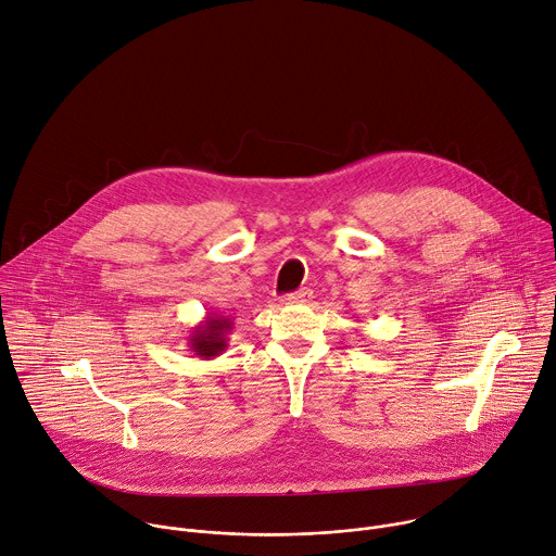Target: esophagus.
I'll use <instances>...</instances> for the list:
<instances>
[{"label":"esophagus","instance_id":"34e87169","mask_svg":"<svg viewBox=\"0 0 556 556\" xmlns=\"http://www.w3.org/2000/svg\"><path fill=\"white\" fill-rule=\"evenodd\" d=\"M309 299H312V290H307V288H301V290H296V292L283 296L286 303H305V301H309Z\"/></svg>","mask_w":556,"mask_h":556}]
</instances>
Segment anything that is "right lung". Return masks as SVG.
I'll use <instances>...</instances> for the list:
<instances>
[{
	"label": "right lung",
	"instance_id": "obj_1",
	"mask_svg": "<svg viewBox=\"0 0 556 556\" xmlns=\"http://www.w3.org/2000/svg\"><path fill=\"white\" fill-rule=\"evenodd\" d=\"M232 316H226L222 312H206L204 321L191 328L187 345L193 352V356L211 361L228 348V334L232 332Z\"/></svg>",
	"mask_w": 556,
	"mask_h": 556
}]
</instances>
